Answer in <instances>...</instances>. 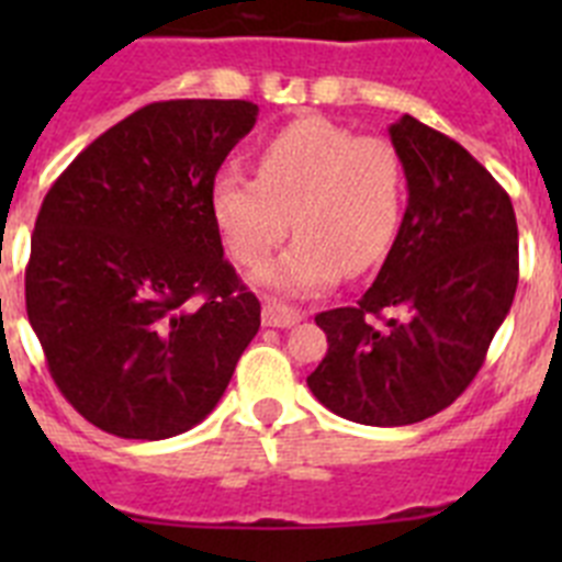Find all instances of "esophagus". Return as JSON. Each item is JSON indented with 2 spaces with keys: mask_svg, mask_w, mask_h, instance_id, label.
I'll return each mask as SVG.
<instances>
[{
  "mask_svg": "<svg viewBox=\"0 0 562 562\" xmlns=\"http://www.w3.org/2000/svg\"><path fill=\"white\" fill-rule=\"evenodd\" d=\"M301 312L292 310V306L276 304V301H265V326H276V329H290L301 321Z\"/></svg>",
  "mask_w": 562,
  "mask_h": 562,
  "instance_id": "34e87169",
  "label": "esophagus"
}]
</instances>
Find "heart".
<instances>
[{"instance_id":"b5f03b06","label":"heart","mask_w":562,"mask_h":562,"mask_svg":"<svg viewBox=\"0 0 562 562\" xmlns=\"http://www.w3.org/2000/svg\"><path fill=\"white\" fill-rule=\"evenodd\" d=\"M211 205L241 267L265 261L292 220L297 238L256 281L278 295L304 297L385 258L405 211V168L389 140L304 117L261 146L258 177L222 173Z\"/></svg>"}]
</instances>
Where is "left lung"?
<instances>
[{
  "mask_svg": "<svg viewBox=\"0 0 562 562\" xmlns=\"http://www.w3.org/2000/svg\"><path fill=\"white\" fill-rule=\"evenodd\" d=\"M389 134L408 207L366 295L315 317L329 351L306 376L331 414L374 428L414 425L464 394L518 286V222L493 173L411 114Z\"/></svg>",
  "mask_w": 562,
  "mask_h": 562,
  "instance_id": "obj_1",
  "label": "left lung"
}]
</instances>
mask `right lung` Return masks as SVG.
<instances>
[{"label":"right lung","instance_id":"add662e5","mask_svg":"<svg viewBox=\"0 0 562 562\" xmlns=\"http://www.w3.org/2000/svg\"><path fill=\"white\" fill-rule=\"evenodd\" d=\"M250 101H160L114 123L53 182L24 272L58 391L121 439L200 425L261 326L222 250L211 191L256 126Z\"/></svg>","mask_w":562,"mask_h":562}]
</instances>
